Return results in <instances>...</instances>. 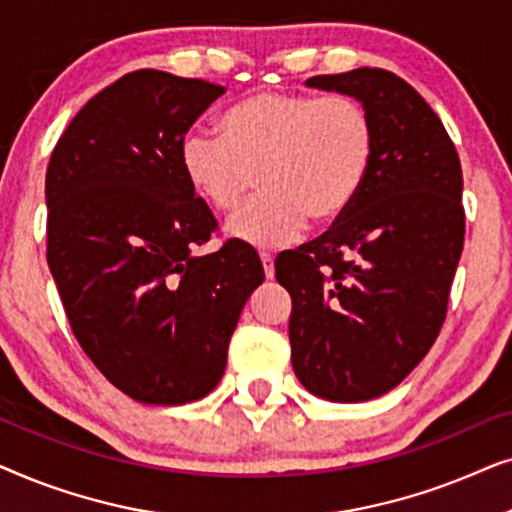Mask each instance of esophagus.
I'll return each mask as SVG.
<instances>
[{
    "instance_id": "obj_1",
    "label": "esophagus",
    "mask_w": 512,
    "mask_h": 512,
    "mask_svg": "<svg viewBox=\"0 0 512 512\" xmlns=\"http://www.w3.org/2000/svg\"><path fill=\"white\" fill-rule=\"evenodd\" d=\"M261 263H263L265 277H268V279L275 277V258H272L270 254H261Z\"/></svg>"
}]
</instances>
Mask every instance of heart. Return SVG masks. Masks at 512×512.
<instances>
[{
    "label": "heart",
    "mask_w": 512,
    "mask_h": 512,
    "mask_svg": "<svg viewBox=\"0 0 512 512\" xmlns=\"http://www.w3.org/2000/svg\"><path fill=\"white\" fill-rule=\"evenodd\" d=\"M375 128L354 97L261 90L228 107L219 137L188 132L179 165L214 212L240 207L258 170L263 193L228 223L237 242L284 247L307 221L335 223L359 198L373 167Z\"/></svg>",
    "instance_id": "heart-1"
}]
</instances>
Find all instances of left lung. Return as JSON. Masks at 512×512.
<instances>
[{
  "mask_svg": "<svg viewBox=\"0 0 512 512\" xmlns=\"http://www.w3.org/2000/svg\"><path fill=\"white\" fill-rule=\"evenodd\" d=\"M349 95L375 128L366 186L331 230L275 261L291 293V363L314 396L361 403L424 359L445 321L464 249L461 165L424 97L387 69L312 76Z\"/></svg>",
  "mask_w": 512,
  "mask_h": 512,
  "instance_id": "8db88e82",
  "label": "left lung"
}]
</instances>
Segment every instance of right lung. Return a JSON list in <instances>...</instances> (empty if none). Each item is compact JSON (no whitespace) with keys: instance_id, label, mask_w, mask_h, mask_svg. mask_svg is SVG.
Returning <instances> with one entry per match:
<instances>
[{"instance_id":"add662e5","label":"right lung","mask_w":512,"mask_h":512,"mask_svg":"<svg viewBox=\"0 0 512 512\" xmlns=\"http://www.w3.org/2000/svg\"><path fill=\"white\" fill-rule=\"evenodd\" d=\"M226 88L137 69L86 102L46 170L48 268L97 370L149 405L207 396L226 370L256 251L228 240L195 256L216 219L179 165V144Z\"/></svg>"}]
</instances>
